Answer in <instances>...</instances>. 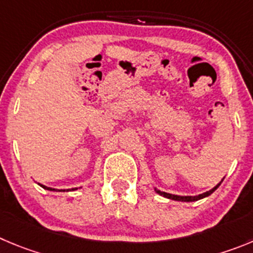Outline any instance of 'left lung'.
I'll return each instance as SVG.
<instances>
[{
  "instance_id": "left-lung-1",
  "label": "left lung",
  "mask_w": 253,
  "mask_h": 253,
  "mask_svg": "<svg viewBox=\"0 0 253 253\" xmlns=\"http://www.w3.org/2000/svg\"><path fill=\"white\" fill-rule=\"evenodd\" d=\"M225 178V177H223ZM223 178L221 180V182L217 183L216 186H214L213 188H211L210 191H207V192H204L201 193V195H197V196H177V195H172V193H167V192H164V191L161 190H157V188H155L156 193H159L160 196H164V197L166 198H169V200H174V201H181V202H193V201H198V200H202V198L207 197V196H210L211 193H213L214 191L217 190V188L219 187V185L222 183Z\"/></svg>"
}]
</instances>
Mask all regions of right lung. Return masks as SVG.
<instances>
[{"instance_id": "add662e5", "label": "right lung", "mask_w": 253, "mask_h": 253, "mask_svg": "<svg viewBox=\"0 0 253 253\" xmlns=\"http://www.w3.org/2000/svg\"><path fill=\"white\" fill-rule=\"evenodd\" d=\"M39 185L41 186L42 188H44V190H48V191H55V192H57V191H60V192H65V191H76V190H77V187H76V188H68V190H56V188L47 187V186H44V185H41V183H39Z\"/></svg>"}]
</instances>
